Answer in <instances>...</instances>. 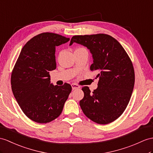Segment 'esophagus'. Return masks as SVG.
Here are the masks:
<instances>
[{
    "label": "esophagus",
    "instance_id": "34e87169",
    "mask_svg": "<svg viewBox=\"0 0 153 153\" xmlns=\"http://www.w3.org/2000/svg\"><path fill=\"white\" fill-rule=\"evenodd\" d=\"M71 87H72V89H76L80 88L79 85L76 84H71Z\"/></svg>",
    "mask_w": 153,
    "mask_h": 153
}]
</instances>
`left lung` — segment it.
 Masks as SVG:
<instances>
[{"instance_id":"8db88e82","label":"left lung","mask_w":153,"mask_h":153,"mask_svg":"<svg viewBox=\"0 0 153 153\" xmlns=\"http://www.w3.org/2000/svg\"><path fill=\"white\" fill-rule=\"evenodd\" d=\"M73 43L86 47L92 54L91 71H96L98 87L91 92L82 88L84 98L80 101L86 116L98 124L105 125L121 116L131 97L135 75L132 62L117 41L109 35L74 36Z\"/></svg>"}]
</instances>
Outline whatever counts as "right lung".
<instances>
[{"mask_svg":"<svg viewBox=\"0 0 153 153\" xmlns=\"http://www.w3.org/2000/svg\"><path fill=\"white\" fill-rule=\"evenodd\" d=\"M69 38L45 32L25 44L11 76L13 95L22 111L31 120L47 123L55 120L64 108L72 90L71 85H54L49 71L56 68V47Z\"/></svg>","mask_w":153,"mask_h":153,"instance_id":"1","label":"right lung"}]
</instances>
